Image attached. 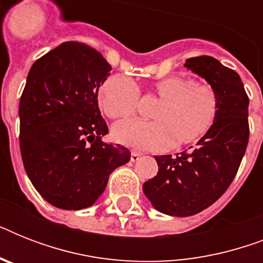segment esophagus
<instances>
[{
  "mask_svg": "<svg viewBox=\"0 0 263 263\" xmlns=\"http://www.w3.org/2000/svg\"><path fill=\"white\" fill-rule=\"evenodd\" d=\"M140 156H142V154H140V153H138V152H132V153H131V161H132V162H135V161L139 160Z\"/></svg>",
  "mask_w": 263,
  "mask_h": 263,
  "instance_id": "34e87169",
  "label": "esophagus"
}]
</instances>
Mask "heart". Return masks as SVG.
I'll return each instance as SVG.
<instances>
[{
	"label": "heart",
	"mask_w": 263,
	"mask_h": 263,
	"mask_svg": "<svg viewBox=\"0 0 263 263\" xmlns=\"http://www.w3.org/2000/svg\"><path fill=\"white\" fill-rule=\"evenodd\" d=\"M148 94L161 101L153 111L154 121L127 120L116 124L113 136L129 147L162 152L173 144L198 142L208 135L220 110V98L209 83L190 76L173 75L153 84ZM140 91L131 78L111 75L98 90V103L109 119H125L136 111Z\"/></svg>",
	"instance_id": "obj_1"
}]
</instances>
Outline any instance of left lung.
<instances>
[{"instance_id":"8db88e82","label":"left lung","mask_w":263,"mask_h":263,"mask_svg":"<svg viewBox=\"0 0 263 263\" xmlns=\"http://www.w3.org/2000/svg\"><path fill=\"white\" fill-rule=\"evenodd\" d=\"M184 67L216 88L220 110L213 128L191 150L156 156L158 173L143 184L158 212L194 216L220 198L240 166L249 143V97L240 76L210 55L185 60Z\"/></svg>"}]
</instances>
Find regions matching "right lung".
<instances>
[{
	"mask_svg": "<svg viewBox=\"0 0 263 263\" xmlns=\"http://www.w3.org/2000/svg\"><path fill=\"white\" fill-rule=\"evenodd\" d=\"M111 67L82 42H64L36 60L18 106L20 152L35 190L55 208L95 203L110 173L127 164L124 146L102 142L109 129L98 90Z\"/></svg>",
	"mask_w": 263,
	"mask_h": 263,
	"instance_id": "1",
	"label": "right lung"
}]
</instances>
